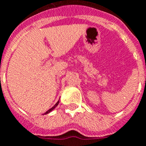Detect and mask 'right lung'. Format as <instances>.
Here are the masks:
<instances>
[{
	"instance_id": "add662e5",
	"label": "right lung",
	"mask_w": 146,
	"mask_h": 146,
	"mask_svg": "<svg viewBox=\"0 0 146 146\" xmlns=\"http://www.w3.org/2000/svg\"><path fill=\"white\" fill-rule=\"evenodd\" d=\"M58 104V102H57V103H56V104L54 105V106H53V107L51 108V109H50V110H48V111H47V112H46V113H50V112H51V111H52V110H54V108H55V107H56V106H57Z\"/></svg>"
}]
</instances>
